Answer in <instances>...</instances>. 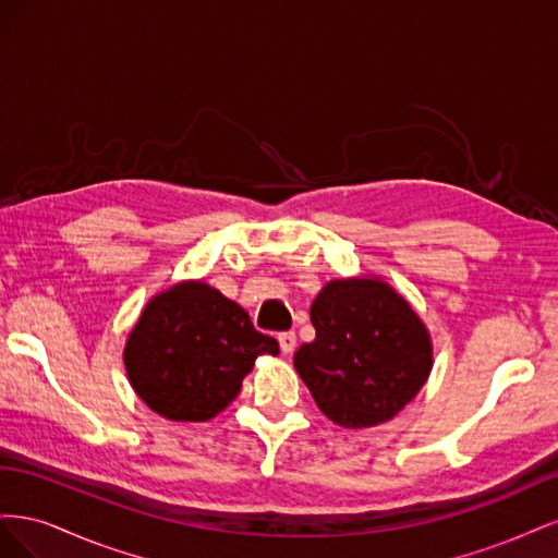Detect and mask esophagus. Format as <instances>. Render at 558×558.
<instances>
[{
	"label": "esophagus",
	"instance_id": "1",
	"mask_svg": "<svg viewBox=\"0 0 558 558\" xmlns=\"http://www.w3.org/2000/svg\"><path fill=\"white\" fill-rule=\"evenodd\" d=\"M295 344H298L295 332H281V335H279L281 353H293V351H295Z\"/></svg>",
	"mask_w": 558,
	"mask_h": 558
}]
</instances>
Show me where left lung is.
<instances>
[{
  "mask_svg": "<svg viewBox=\"0 0 558 558\" xmlns=\"http://www.w3.org/2000/svg\"><path fill=\"white\" fill-rule=\"evenodd\" d=\"M316 340L293 365L316 408L342 428L391 421L426 384L433 342L424 320L381 277L332 279L310 307Z\"/></svg>",
  "mask_w": 558,
  "mask_h": 558,
  "instance_id": "1",
  "label": "left lung"
}]
</instances>
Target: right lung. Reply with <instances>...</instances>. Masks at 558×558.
Returning a JSON list of instances; mask_svg holds the SVG:
<instances>
[{
    "mask_svg": "<svg viewBox=\"0 0 558 558\" xmlns=\"http://www.w3.org/2000/svg\"><path fill=\"white\" fill-rule=\"evenodd\" d=\"M279 342L253 328L238 302L189 279L154 295L132 326L123 363L150 410L170 421H209L242 391L256 359Z\"/></svg>",
    "mask_w": 558,
    "mask_h": 558,
    "instance_id": "add662e5",
    "label": "right lung"
}]
</instances>
